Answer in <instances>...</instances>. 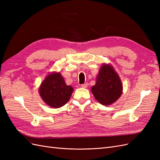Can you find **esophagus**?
Listing matches in <instances>:
<instances>
[{"mask_svg":"<svg viewBox=\"0 0 160 160\" xmlns=\"http://www.w3.org/2000/svg\"><path fill=\"white\" fill-rule=\"evenodd\" d=\"M88 83H84V84H82L81 86L83 88H88Z\"/></svg>","mask_w":160,"mask_h":160,"instance_id":"obj_1","label":"esophagus"}]
</instances>
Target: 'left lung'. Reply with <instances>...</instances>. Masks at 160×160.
<instances>
[{
  "label": "left lung",
  "mask_w": 160,
  "mask_h": 160,
  "mask_svg": "<svg viewBox=\"0 0 160 160\" xmlns=\"http://www.w3.org/2000/svg\"><path fill=\"white\" fill-rule=\"evenodd\" d=\"M123 85L118 74L109 64L101 67L95 85L91 88L92 93L99 102L109 105L122 95Z\"/></svg>",
  "instance_id": "obj_1"
}]
</instances>
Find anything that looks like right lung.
Returning <instances> with one entry per match:
<instances>
[{
  "label": "right lung",
  "instance_id": "1",
  "mask_svg": "<svg viewBox=\"0 0 160 160\" xmlns=\"http://www.w3.org/2000/svg\"><path fill=\"white\" fill-rule=\"evenodd\" d=\"M73 91L71 85H67L59 72H52L42 82L39 93L42 99L53 108H59L65 105Z\"/></svg>",
  "mask_w": 160,
  "mask_h": 160
}]
</instances>
